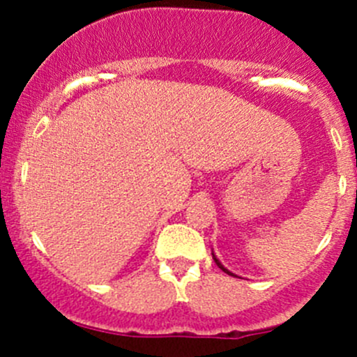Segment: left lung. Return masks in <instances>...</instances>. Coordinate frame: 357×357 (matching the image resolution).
I'll return each mask as SVG.
<instances>
[{"label":"left lung","mask_w":357,"mask_h":357,"mask_svg":"<svg viewBox=\"0 0 357 357\" xmlns=\"http://www.w3.org/2000/svg\"><path fill=\"white\" fill-rule=\"evenodd\" d=\"M212 257H214L215 264H218V266H219V268H221V269H222V271H225V273H228V275H231V276H233V273H229V271H228V269H226V268H225V266H222V264H221V262H219V259H218V257H215V255H214V254H212Z\"/></svg>","instance_id":"8db88e82"}]
</instances>
